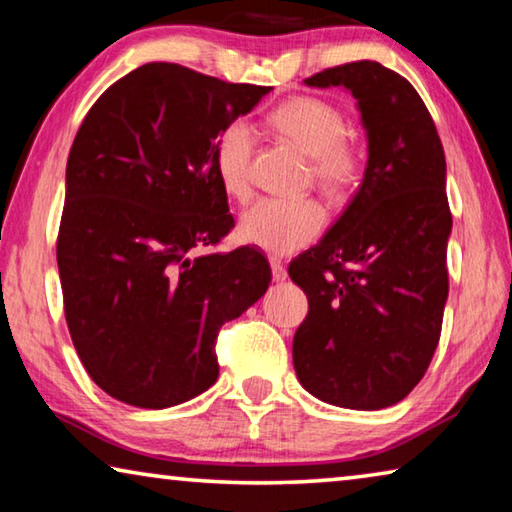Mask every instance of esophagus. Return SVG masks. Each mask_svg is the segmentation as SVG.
<instances>
[{
	"mask_svg": "<svg viewBox=\"0 0 512 512\" xmlns=\"http://www.w3.org/2000/svg\"><path fill=\"white\" fill-rule=\"evenodd\" d=\"M271 268H273V280H275V282H284V280H287V266L282 264V259L271 257Z\"/></svg>",
	"mask_w": 512,
	"mask_h": 512,
	"instance_id": "esophagus-1",
	"label": "esophagus"
}]
</instances>
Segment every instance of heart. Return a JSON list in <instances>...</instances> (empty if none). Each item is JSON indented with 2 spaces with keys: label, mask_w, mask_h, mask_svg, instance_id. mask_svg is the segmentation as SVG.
I'll return each instance as SVG.
<instances>
[{
  "label": "heart",
  "mask_w": 512,
  "mask_h": 512,
  "mask_svg": "<svg viewBox=\"0 0 512 512\" xmlns=\"http://www.w3.org/2000/svg\"><path fill=\"white\" fill-rule=\"evenodd\" d=\"M268 124L311 155V176L329 194H345L363 171V151L348 133L343 110L320 97H291L268 112ZM255 131L244 119L216 135L212 164L225 194L246 201L253 192ZM327 223L316 198H262L241 214L239 237L273 255H289L311 244Z\"/></svg>",
  "instance_id": "b5f03b06"
}]
</instances>
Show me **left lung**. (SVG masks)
I'll list each match as a JSON object with an SVG mask.
<instances>
[{
	"mask_svg": "<svg viewBox=\"0 0 512 512\" xmlns=\"http://www.w3.org/2000/svg\"><path fill=\"white\" fill-rule=\"evenodd\" d=\"M305 83L352 92L370 155L341 219L289 264L309 300L293 366L318 400L386 409L418 386L443 329L452 232L445 151L420 94L375 60L329 67Z\"/></svg>",
	"mask_w": 512,
	"mask_h": 512,
	"instance_id": "8db88e82",
	"label": "left lung"
}]
</instances>
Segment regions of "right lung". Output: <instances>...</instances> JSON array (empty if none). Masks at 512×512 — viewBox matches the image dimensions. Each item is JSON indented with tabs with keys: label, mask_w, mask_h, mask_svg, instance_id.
Returning a JSON list of instances; mask_svg holds the SVG:
<instances>
[{
	"label": "right lung",
	"mask_w": 512,
	"mask_h": 512,
	"mask_svg": "<svg viewBox=\"0 0 512 512\" xmlns=\"http://www.w3.org/2000/svg\"><path fill=\"white\" fill-rule=\"evenodd\" d=\"M271 88L146 63L94 101L67 160L56 259L69 336L94 384L137 409L219 377L223 323L264 296L257 250L194 255L235 228L212 151Z\"/></svg>",
	"instance_id": "1"
}]
</instances>
